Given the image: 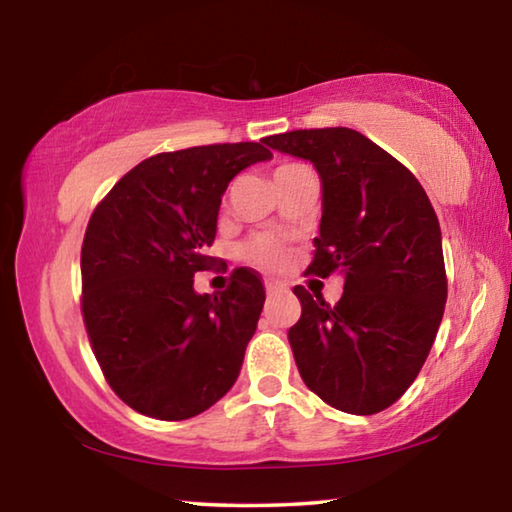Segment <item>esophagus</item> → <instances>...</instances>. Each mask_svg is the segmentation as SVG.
<instances>
[{
	"label": "esophagus",
	"instance_id": "esophagus-1",
	"mask_svg": "<svg viewBox=\"0 0 512 512\" xmlns=\"http://www.w3.org/2000/svg\"><path fill=\"white\" fill-rule=\"evenodd\" d=\"M264 284H266V293H268V296H277V293H282L284 289H287L282 282H277V280H266Z\"/></svg>",
	"mask_w": 512,
	"mask_h": 512
}]
</instances>
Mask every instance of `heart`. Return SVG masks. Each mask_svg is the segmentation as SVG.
Returning a JSON list of instances; mask_svg holds the SVG:
<instances>
[{
  "label": "heart",
  "instance_id": "obj_1",
  "mask_svg": "<svg viewBox=\"0 0 512 512\" xmlns=\"http://www.w3.org/2000/svg\"><path fill=\"white\" fill-rule=\"evenodd\" d=\"M280 169H287V167H280ZM241 255H244L246 262L273 271V268H280L284 262H287V244H284V239L280 237L259 235L250 239L248 244H244Z\"/></svg>",
  "mask_w": 512,
  "mask_h": 512
}]
</instances>
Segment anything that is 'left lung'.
Returning a JSON list of instances; mask_svg holds the SVG:
<instances>
[{
  "label": "left lung",
  "mask_w": 512,
  "mask_h": 512,
  "mask_svg": "<svg viewBox=\"0 0 512 512\" xmlns=\"http://www.w3.org/2000/svg\"><path fill=\"white\" fill-rule=\"evenodd\" d=\"M264 142L314 164L323 216L307 271L343 277L334 307L293 289L302 316L289 343L300 377L334 409L384 411L418 377L443 320L438 216L413 173L352 128L291 131Z\"/></svg>",
  "instance_id": "obj_1"
}]
</instances>
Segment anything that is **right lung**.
I'll list each match as a JSON object with an SVG mask.
<instances>
[{
    "label": "right lung",
    "mask_w": 512,
    "mask_h": 512,
    "mask_svg": "<svg viewBox=\"0 0 512 512\" xmlns=\"http://www.w3.org/2000/svg\"><path fill=\"white\" fill-rule=\"evenodd\" d=\"M262 142L160 153L126 173L97 205L81 250L83 320L121 400L155 420H187L235 384L266 293L248 268L219 293H196L214 262L221 196L273 153Z\"/></svg>",
    "instance_id": "add662e5"
}]
</instances>
